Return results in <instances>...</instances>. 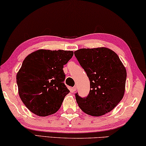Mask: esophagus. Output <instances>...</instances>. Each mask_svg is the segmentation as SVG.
I'll list each match as a JSON object with an SVG mask.
<instances>
[{"mask_svg":"<svg viewBox=\"0 0 146 146\" xmlns=\"http://www.w3.org/2000/svg\"><path fill=\"white\" fill-rule=\"evenodd\" d=\"M76 90H77V87L74 86V87L72 88V90H72L73 92H75L76 91Z\"/></svg>","mask_w":146,"mask_h":146,"instance_id":"1","label":"esophagus"}]
</instances>
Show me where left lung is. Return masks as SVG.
<instances>
[{
	"mask_svg": "<svg viewBox=\"0 0 146 146\" xmlns=\"http://www.w3.org/2000/svg\"><path fill=\"white\" fill-rule=\"evenodd\" d=\"M90 82L86 98L77 93L78 105L92 116H100L112 110L123 98L127 71L115 52L106 47L80 48L74 52Z\"/></svg>",
	"mask_w": 146,
	"mask_h": 146,
	"instance_id": "8db88e82",
	"label": "left lung"
}]
</instances>
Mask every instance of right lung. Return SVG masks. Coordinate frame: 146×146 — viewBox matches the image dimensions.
I'll list each match as a JSON object with an SVG mask.
<instances>
[{"label":"right lung","instance_id":"right-lung-1","mask_svg":"<svg viewBox=\"0 0 146 146\" xmlns=\"http://www.w3.org/2000/svg\"><path fill=\"white\" fill-rule=\"evenodd\" d=\"M73 56L71 50L40 49L25 58L16 80L20 98L31 112L47 116L60 109L69 93L63 68Z\"/></svg>","mask_w":146,"mask_h":146}]
</instances>
